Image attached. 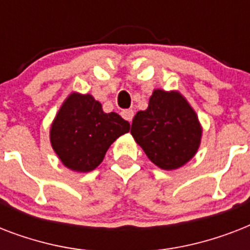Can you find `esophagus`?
<instances>
[{
    "label": "esophagus",
    "instance_id": "1",
    "mask_svg": "<svg viewBox=\"0 0 250 250\" xmlns=\"http://www.w3.org/2000/svg\"><path fill=\"white\" fill-rule=\"evenodd\" d=\"M122 117L125 118V121L131 122L133 118V110L132 109H125L122 110Z\"/></svg>",
    "mask_w": 250,
    "mask_h": 250
}]
</instances>
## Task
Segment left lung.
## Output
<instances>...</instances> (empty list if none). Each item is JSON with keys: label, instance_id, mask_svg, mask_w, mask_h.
<instances>
[{"label": "left lung", "instance_id": "left-lung-1", "mask_svg": "<svg viewBox=\"0 0 250 250\" xmlns=\"http://www.w3.org/2000/svg\"><path fill=\"white\" fill-rule=\"evenodd\" d=\"M131 133L153 164L175 170L196 154L202 129L182 94L156 89L148 109L133 118Z\"/></svg>", "mask_w": 250, "mask_h": 250}]
</instances>
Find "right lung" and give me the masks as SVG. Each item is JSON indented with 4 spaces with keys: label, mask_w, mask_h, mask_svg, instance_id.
<instances>
[{
    "label": "right lung",
    "mask_w": 250,
    "mask_h": 250,
    "mask_svg": "<svg viewBox=\"0 0 250 250\" xmlns=\"http://www.w3.org/2000/svg\"><path fill=\"white\" fill-rule=\"evenodd\" d=\"M129 131V123L117 113L106 114L90 94L72 93L63 102L50 129V143L68 168L94 170L118 137Z\"/></svg>",
    "instance_id": "add662e5"
}]
</instances>
